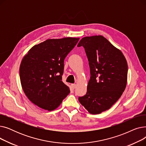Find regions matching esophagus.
Listing matches in <instances>:
<instances>
[{"instance_id":"esophagus-1","label":"esophagus","mask_w":146,"mask_h":146,"mask_svg":"<svg viewBox=\"0 0 146 146\" xmlns=\"http://www.w3.org/2000/svg\"><path fill=\"white\" fill-rule=\"evenodd\" d=\"M71 87H72V89L76 88V84H72V85H71Z\"/></svg>"}]
</instances>
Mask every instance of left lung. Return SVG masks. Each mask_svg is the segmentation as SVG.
Segmentation results:
<instances>
[{"label": "left lung", "mask_w": 146, "mask_h": 146, "mask_svg": "<svg viewBox=\"0 0 146 146\" xmlns=\"http://www.w3.org/2000/svg\"><path fill=\"white\" fill-rule=\"evenodd\" d=\"M81 46L88 58L90 79L86 94L79 101L90 113L99 114L109 110L124 91L127 62L121 51L102 35L83 38L78 45Z\"/></svg>", "instance_id": "obj_1"}]
</instances>
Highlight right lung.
Returning a JSON list of instances; mask_svg holds the SVG:
<instances>
[{
	"instance_id": "right-lung-1",
	"label": "right lung",
	"mask_w": 146,
	"mask_h": 146,
	"mask_svg": "<svg viewBox=\"0 0 146 146\" xmlns=\"http://www.w3.org/2000/svg\"><path fill=\"white\" fill-rule=\"evenodd\" d=\"M79 40L72 37L48 39L33 46L22 58L19 68L21 85L34 104L51 111L70 93L62 82L64 60Z\"/></svg>"
}]
</instances>
